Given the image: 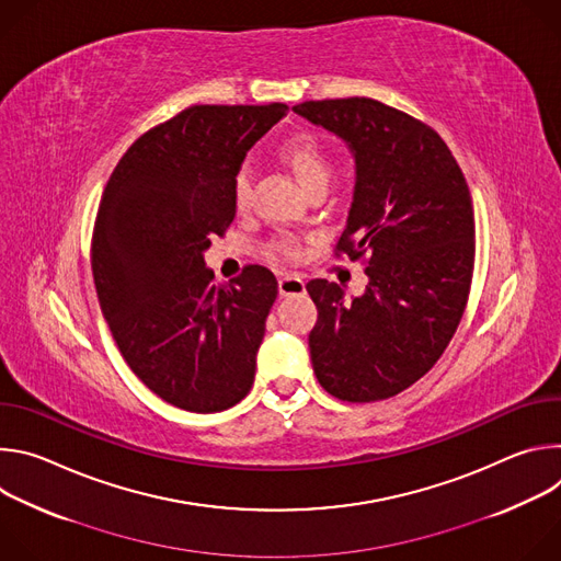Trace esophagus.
<instances>
[{
    "mask_svg": "<svg viewBox=\"0 0 561 561\" xmlns=\"http://www.w3.org/2000/svg\"><path fill=\"white\" fill-rule=\"evenodd\" d=\"M304 293H306V284L301 277H297V275L279 277V295L282 297H295V295H304Z\"/></svg>",
    "mask_w": 561,
    "mask_h": 561,
    "instance_id": "34e87169",
    "label": "esophagus"
}]
</instances>
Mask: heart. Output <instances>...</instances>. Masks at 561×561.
<instances>
[{
  "instance_id": "1",
  "label": "heart",
  "mask_w": 561,
  "mask_h": 561,
  "mask_svg": "<svg viewBox=\"0 0 561 561\" xmlns=\"http://www.w3.org/2000/svg\"><path fill=\"white\" fill-rule=\"evenodd\" d=\"M282 157L284 162L290 167V171L297 175L299 184L312 193L317 188H327L333 175V162L327 152V148L322 146L314 135L310 133H297L293 135L284 148H282ZM249 195H251V178L249 171L242 169L234 180H232V199L237 208H244L249 204ZM273 251L282 257L295 260L299 257V244L295 237H279L277 242L273 244Z\"/></svg>"
}]
</instances>
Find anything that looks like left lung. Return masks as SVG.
Returning <instances> with one entry per match:
<instances>
[{"instance_id":"left-lung-1","label":"left lung","mask_w":561,"mask_h":561,"mask_svg":"<svg viewBox=\"0 0 561 561\" xmlns=\"http://www.w3.org/2000/svg\"><path fill=\"white\" fill-rule=\"evenodd\" d=\"M293 111L351 148L355 191L337 253L368 255L359 297L327 279L306 284L317 306L312 370L344 402H379L424 377L459 327L474 266L468 184L431 126L377 100Z\"/></svg>"}]
</instances>
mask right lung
I'll list each match as a JSON object with an SVG mask.
<instances>
[{
    "label": "right lung",
    "instance_id": "obj_1",
    "mask_svg": "<svg viewBox=\"0 0 561 561\" xmlns=\"http://www.w3.org/2000/svg\"><path fill=\"white\" fill-rule=\"evenodd\" d=\"M286 104L191 106L115 167L93 230V277L113 340L164 402L217 413L249 394L275 275L251 264L215 284L204 253L234 219L232 180Z\"/></svg>",
    "mask_w": 561,
    "mask_h": 561
}]
</instances>
